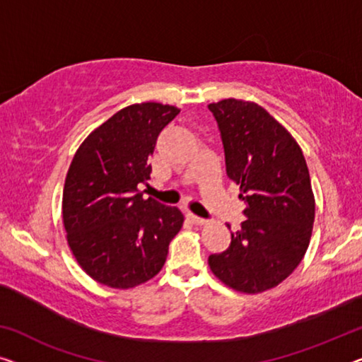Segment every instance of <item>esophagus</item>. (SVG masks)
<instances>
[{"label": "esophagus", "instance_id": "obj_1", "mask_svg": "<svg viewBox=\"0 0 362 362\" xmlns=\"http://www.w3.org/2000/svg\"><path fill=\"white\" fill-rule=\"evenodd\" d=\"M188 219H190L192 223H193V224H197V226H203V224H206V219L199 218V216L193 214V213H188Z\"/></svg>", "mask_w": 362, "mask_h": 362}]
</instances>
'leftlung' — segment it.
I'll return each instance as SVG.
<instances>
[{
  "instance_id": "obj_1",
  "label": "left lung",
  "mask_w": 362,
  "mask_h": 362,
  "mask_svg": "<svg viewBox=\"0 0 362 362\" xmlns=\"http://www.w3.org/2000/svg\"><path fill=\"white\" fill-rule=\"evenodd\" d=\"M208 109L221 132L226 172L247 204L228 250L208 263L226 286L258 294L284 281L309 247L315 218L309 169L291 133L255 102L224 99Z\"/></svg>"
}]
</instances>
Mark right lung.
<instances>
[{
    "label": "right lung",
    "mask_w": 362,
    "mask_h": 362,
    "mask_svg": "<svg viewBox=\"0 0 362 362\" xmlns=\"http://www.w3.org/2000/svg\"><path fill=\"white\" fill-rule=\"evenodd\" d=\"M174 105L143 102L97 127L69 165L63 224L79 267L94 281L129 289L163 269L183 224L177 206L143 198L156 139L179 115Z\"/></svg>",
    "instance_id": "add662e5"
}]
</instances>
